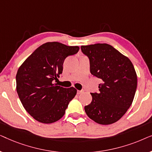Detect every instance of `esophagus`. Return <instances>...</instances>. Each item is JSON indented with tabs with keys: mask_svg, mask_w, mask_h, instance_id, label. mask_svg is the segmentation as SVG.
Returning a JSON list of instances; mask_svg holds the SVG:
<instances>
[{
	"mask_svg": "<svg viewBox=\"0 0 152 152\" xmlns=\"http://www.w3.org/2000/svg\"><path fill=\"white\" fill-rule=\"evenodd\" d=\"M83 92H84V91H77V94L78 95H80V94H81V93H82Z\"/></svg>",
	"mask_w": 152,
	"mask_h": 152,
	"instance_id": "obj_1",
	"label": "esophagus"
}]
</instances>
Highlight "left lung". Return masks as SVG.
<instances>
[{"label":"left lung","instance_id":"left-lung-1","mask_svg":"<svg viewBox=\"0 0 152 152\" xmlns=\"http://www.w3.org/2000/svg\"><path fill=\"white\" fill-rule=\"evenodd\" d=\"M90 61L91 73L102 80L99 92L91 93L92 101L85 106L87 115L107 125L119 120L134 100L137 75L130 59L111 45L96 43L81 46Z\"/></svg>","mask_w":152,"mask_h":152}]
</instances>
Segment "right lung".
<instances>
[{
  "instance_id": "1",
  "label": "right lung",
  "mask_w": 152,
  "mask_h": 152,
  "mask_svg": "<svg viewBox=\"0 0 152 152\" xmlns=\"http://www.w3.org/2000/svg\"><path fill=\"white\" fill-rule=\"evenodd\" d=\"M80 50L59 42H47L37 48L18 68L16 91L27 112L39 122L50 124L63 117L77 94L74 87L53 84L63 71L68 56Z\"/></svg>"
}]
</instances>
